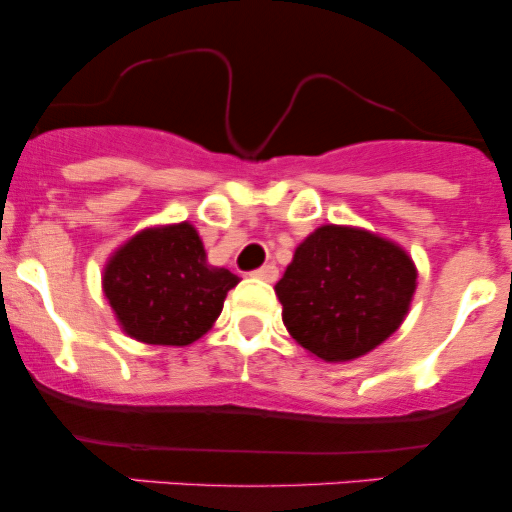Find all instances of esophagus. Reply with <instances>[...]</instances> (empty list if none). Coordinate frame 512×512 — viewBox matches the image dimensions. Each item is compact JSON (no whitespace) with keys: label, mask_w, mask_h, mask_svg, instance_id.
<instances>
[{"label":"esophagus","mask_w":512,"mask_h":512,"mask_svg":"<svg viewBox=\"0 0 512 512\" xmlns=\"http://www.w3.org/2000/svg\"><path fill=\"white\" fill-rule=\"evenodd\" d=\"M250 276H255V279H262V281H276L279 279V269H276L274 264H264V267L255 269Z\"/></svg>","instance_id":"34e87169"}]
</instances>
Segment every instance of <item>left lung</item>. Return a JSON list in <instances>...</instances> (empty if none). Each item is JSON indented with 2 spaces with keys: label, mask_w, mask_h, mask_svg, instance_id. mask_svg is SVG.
<instances>
[{
  "label": "left lung",
  "mask_w": 512,
  "mask_h": 512,
  "mask_svg": "<svg viewBox=\"0 0 512 512\" xmlns=\"http://www.w3.org/2000/svg\"><path fill=\"white\" fill-rule=\"evenodd\" d=\"M414 289L416 267L399 245L332 223L298 245L274 286L291 337L332 363L368 354L397 332Z\"/></svg>",
  "instance_id": "1"
}]
</instances>
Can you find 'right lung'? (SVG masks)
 Instances as JSON below:
<instances>
[{
  "label": "right lung",
  "instance_id": "add662e5",
  "mask_svg": "<svg viewBox=\"0 0 512 512\" xmlns=\"http://www.w3.org/2000/svg\"><path fill=\"white\" fill-rule=\"evenodd\" d=\"M238 281L211 267L195 226L182 221L129 238L105 264L103 291L129 337L187 346L214 325Z\"/></svg>",
  "mask_w": 512,
  "mask_h": 512
}]
</instances>
